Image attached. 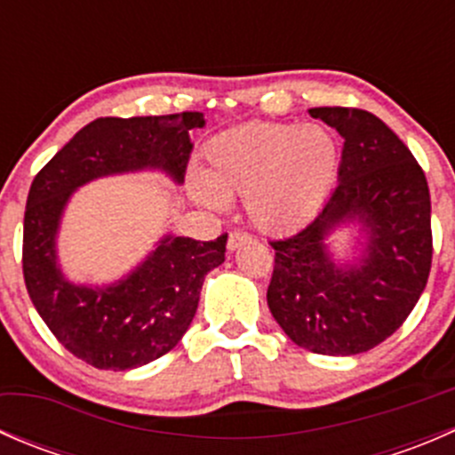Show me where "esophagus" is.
I'll list each match as a JSON object with an SVG mask.
<instances>
[{
  "label": "esophagus",
  "instance_id": "esophagus-1",
  "mask_svg": "<svg viewBox=\"0 0 455 455\" xmlns=\"http://www.w3.org/2000/svg\"><path fill=\"white\" fill-rule=\"evenodd\" d=\"M253 237L249 235V233H242V231H233L231 235H228V242H227V249L228 251H237L240 246H244L246 242H251Z\"/></svg>",
  "mask_w": 455,
  "mask_h": 455
}]
</instances>
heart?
<instances>
[{
  "label": "heart",
  "instance_id": "1",
  "mask_svg": "<svg viewBox=\"0 0 455 455\" xmlns=\"http://www.w3.org/2000/svg\"><path fill=\"white\" fill-rule=\"evenodd\" d=\"M204 173L189 191L211 209L244 198L246 213L266 233H291L330 198L341 147L321 123H246L215 136L204 149Z\"/></svg>",
  "mask_w": 455,
  "mask_h": 455
}]
</instances>
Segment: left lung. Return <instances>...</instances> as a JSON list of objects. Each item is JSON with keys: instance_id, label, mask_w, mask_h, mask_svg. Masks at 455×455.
<instances>
[{"instance_id": "obj_1", "label": "left lung", "mask_w": 455, "mask_h": 455, "mask_svg": "<svg viewBox=\"0 0 455 455\" xmlns=\"http://www.w3.org/2000/svg\"><path fill=\"white\" fill-rule=\"evenodd\" d=\"M343 139L339 185L319 213L286 240L270 242L268 308L292 343L315 355L350 356L392 337L419 304L431 268L427 178L379 116L355 108H313ZM360 224L352 260L329 237Z\"/></svg>"}]
</instances>
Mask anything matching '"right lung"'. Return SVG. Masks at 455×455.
<instances>
[{
    "instance_id": "right-lung-1",
    "label": "right lung",
    "mask_w": 455,
    "mask_h": 455,
    "mask_svg": "<svg viewBox=\"0 0 455 455\" xmlns=\"http://www.w3.org/2000/svg\"><path fill=\"white\" fill-rule=\"evenodd\" d=\"M202 112L96 118L35 176L24 215V279L36 313L66 350L99 370H134L178 346L198 310L209 270L224 261L213 242L167 235L136 268L105 286L75 283L61 270L57 235L79 187L121 173L160 172L185 182Z\"/></svg>"
}]
</instances>
